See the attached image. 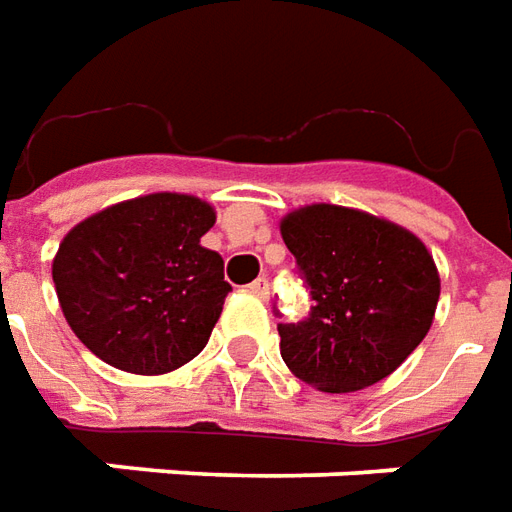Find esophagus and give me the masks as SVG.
Here are the masks:
<instances>
[{
    "mask_svg": "<svg viewBox=\"0 0 512 512\" xmlns=\"http://www.w3.org/2000/svg\"><path fill=\"white\" fill-rule=\"evenodd\" d=\"M248 289L256 297H262V300H267V295H270V284H267V278H256V281H253Z\"/></svg>",
    "mask_w": 512,
    "mask_h": 512,
    "instance_id": "esophagus-1",
    "label": "esophagus"
}]
</instances>
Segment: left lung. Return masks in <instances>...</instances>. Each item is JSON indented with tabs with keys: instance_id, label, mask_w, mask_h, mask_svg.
<instances>
[{
	"instance_id": "1",
	"label": "left lung",
	"mask_w": 512,
	"mask_h": 512,
	"mask_svg": "<svg viewBox=\"0 0 512 512\" xmlns=\"http://www.w3.org/2000/svg\"><path fill=\"white\" fill-rule=\"evenodd\" d=\"M314 306L281 322V358L292 375L331 394L389 378L436 317L441 278L408 228L358 209L311 204L281 220Z\"/></svg>"
}]
</instances>
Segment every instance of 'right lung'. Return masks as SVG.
Segmentation results:
<instances>
[{"label": "right lung", "mask_w": 512, "mask_h": 512, "mask_svg": "<svg viewBox=\"0 0 512 512\" xmlns=\"http://www.w3.org/2000/svg\"><path fill=\"white\" fill-rule=\"evenodd\" d=\"M215 209L154 192L76 223L52 262L76 339L104 364L165 375L201 353L231 292L220 253L201 245Z\"/></svg>", "instance_id": "1"}]
</instances>
